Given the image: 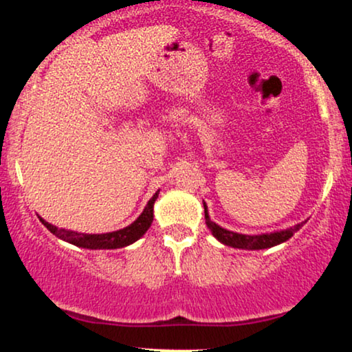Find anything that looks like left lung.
Returning <instances> with one entry per match:
<instances>
[{
	"label": "left lung",
	"instance_id": "8db88e82",
	"mask_svg": "<svg viewBox=\"0 0 352 352\" xmlns=\"http://www.w3.org/2000/svg\"><path fill=\"white\" fill-rule=\"evenodd\" d=\"M204 204V217H206V225L212 235L217 238V240L225 246L236 248V250H248V251H257V250H267V248H274L277 245H282V243L288 241L289 238L294 235V232H298L299 228L302 227V222L294 225V227H289L287 230H278L272 233H261V235H245V233H236L232 230H227V228L220 227L219 223H215L210 220L208 206L203 201Z\"/></svg>",
	"mask_w": 352,
	"mask_h": 352
}]
</instances>
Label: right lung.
Segmentation results:
<instances>
[{"label":"right lung","mask_w":352,"mask_h":352,"mask_svg":"<svg viewBox=\"0 0 352 352\" xmlns=\"http://www.w3.org/2000/svg\"><path fill=\"white\" fill-rule=\"evenodd\" d=\"M157 196L159 190L153 195V198L148 201V204L144 206L143 212L140 214L137 220H133L129 227H124L120 228V230L109 233H78L74 230H65V228H58L56 225H51L41 217L40 220L53 235L59 238V240L67 241L74 246L85 248V250H117V248L132 245V243L140 240V238L148 232V228L151 227L153 223L154 201L157 199Z\"/></svg>","instance_id":"obj_1"}]
</instances>
